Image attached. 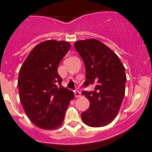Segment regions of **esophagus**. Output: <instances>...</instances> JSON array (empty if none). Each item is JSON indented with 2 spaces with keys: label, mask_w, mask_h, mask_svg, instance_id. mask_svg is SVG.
Instances as JSON below:
<instances>
[{
  "label": "esophagus",
  "mask_w": 152,
  "mask_h": 152,
  "mask_svg": "<svg viewBox=\"0 0 152 152\" xmlns=\"http://www.w3.org/2000/svg\"><path fill=\"white\" fill-rule=\"evenodd\" d=\"M73 92H74V96H75V97H76V98L80 97V96H81V93L79 91V90H74V91H73Z\"/></svg>",
  "instance_id": "obj_1"
}]
</instances>
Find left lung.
<instances>
[{
    "mask_svg": "<svg viewBox=\"0 0 152 152\" xmlns=\"http://www.w3.org/2000/svg\"><path fill=\"white\" fill-rule=\"evenodd\" d=\"M74 47L85 64L86 81L82 85L96 86L93 91H82L90 107L81 117L89 126H104L117 116L123 102L125 68L115 52L97 39L77 41Z\"/></svg>",
    "mask_w": 152,
    "mask_h": 152,
    "instance_id": "8db88e82",
    "label": "left lung"
}]
</instances>
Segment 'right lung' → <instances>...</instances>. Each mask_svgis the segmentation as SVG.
Wrapping results in <instances>:
<instances>
[{
  "label": "right lung",
  "instance_id": "1",
  "mask_svg": "<svg viewBox=\"0 0 152 152\" xmlns=\"http://www.w3.org/2000/svg\"><path fill=\"white\" fill-rule=\"evenodd\" d=\"M70 48L65 41L47 40L32 49L18 76L23 107L31 122L44 129L62 125L73 93L62 86L59 64Z\"/></svg>",
  "mask_w": 152,
  "mask_h": 152
}]
</instances>
